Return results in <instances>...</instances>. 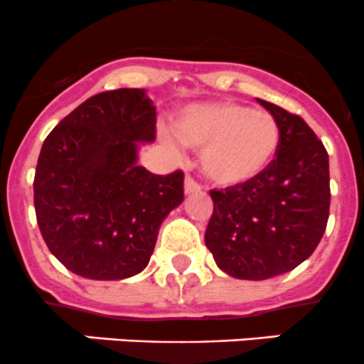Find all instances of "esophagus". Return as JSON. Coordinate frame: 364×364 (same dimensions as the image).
Here are the masks:
<instances>
[{"instance_id":"34e87169","label":"esophagus","mask_w":364,"mask_h":364,"mask_svg":"<svg viewBox=\"0 0 364 364\" xmlns=\"http://www.w3.org/2000/svg\"><path fill=\"white\" fill-rule=\"evenodd\" d=\"M200 190H203V186H200L199 183L192 178V176H186L185 178V193L186 196H190V193H197V192H200Z\"/></svg>"}]
</instances>
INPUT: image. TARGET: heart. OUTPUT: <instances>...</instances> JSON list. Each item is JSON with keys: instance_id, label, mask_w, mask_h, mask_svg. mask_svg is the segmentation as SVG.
<instances>
[{"instance_id": "heart-1", "label": "heart", "mask_w": 364, "mask_h": 364, "mask_svg": "<svg viewBox=\"0 0 364 364\" xmlns=\"http://www.w3.org/2000/svg\"><path fill=\"white\" fill-rule=\"evenodd\" d=\"M176 142L200 149V168L213 183L236 186L259 178L280 148V127L269 112L229 100L199 102L172 119ZM167 144L176 149L171 137Z\"/></svg>"}]
</instances>
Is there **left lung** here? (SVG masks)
<instances>
[{
	"label": "left lung",
	"mask_w": 364,
	"mask_h": 364,
	"mask_svg": "<svg viewBox=\"0 0 364 364\" xmlns=\"http://www.w3.org/2000/svg\"><path fill=\"white\" fill-rule=\"evenodd\" d=\"M280 127V148L252 181L211 190L205 247L216 266L241 280L292 271L314 253L329 218V159L303 117L259 100Z\"/></svg>",
	"instance_id": "1"
}]
</instances>
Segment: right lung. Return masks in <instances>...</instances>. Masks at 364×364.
<instances>
[{
  "label": "right lung",
  "mask_w": 364,
  "mask_h": 364,
  "mask_svg": "<svg viewBox=\"0 0 364 364\" xmlns=\"http://www.w3.org/2000/svg\"><path fill=\"white\" fill-rule=\"evenodd\" d=\"M156 137L144 90L87 98L47 135L33 192L40 232L67 269L90 280H123L149 262L165 216L183 203V174L137 165L139 144Z\"/></svg>",
  "instance_id": "add662e5"
}]
</instances>
